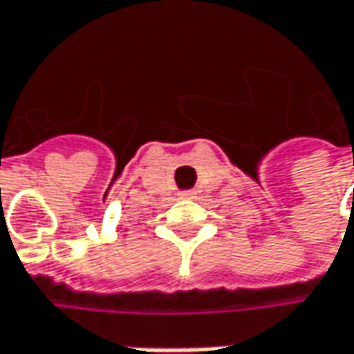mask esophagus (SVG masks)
I'll return each instance as SVG.
<instances>
[{
  "instance_id": "34e87169",
  "label": "esophagus",
  "mask_w": 354,
  "mask_h": 354,
  "mask_svg": "<svg viewBox=\"0 0 354 354\" xmlns=\"http://www.w3.org/2000/svg\"><path fill=\"white\" fill-rule=\"evenodd\" d=\"M182 196H184V198H190V196H192V192H182Z\"/></svg>"
}]
</instances>
